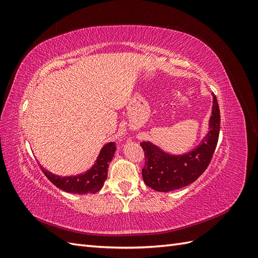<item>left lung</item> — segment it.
I'll return each mask as SVG.
<instances>
[{"instance_id":"8db88e82","label":"left lung","mask_w":258,"mask_h":258,"mask_svg":"<svg viewBox=\"0 0 258 258\" xmlns=\"http://www.w3.org/2000/svg\"><path fill=\"white\" fill-rule=\"evenodd\" d=\"M221 128V115L213 93L212 116L209 131L200 144L183 155H171L151 142H142L145 165L142 169L144 183L154 190L167 192L182 188L205 172L217 145Z\"/></svg>"}]
</instances>
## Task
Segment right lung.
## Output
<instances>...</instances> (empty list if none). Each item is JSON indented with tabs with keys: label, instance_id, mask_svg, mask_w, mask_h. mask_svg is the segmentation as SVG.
<instances>
[{
	"label": "right lung",
	"instance_id": "add662e5",
	"mask_svg": "<svg viewBox=\"0 0 258 258\" xmlns=\"http://www.w3.org/2000/svg\"><path fill=\"white\" fill-rule=\"evenodd\" d=\"M116 151V146L114 142L105 144L98 156V158L87 172L75 175V176H63L54 175L48 170L44 169L41 166V169L49 181L57 186L58 188L64 190L67 192H72L77 195L86 194H96L98 192L105 182L107 177L108 165L114 157V153Z\"/></svg>",
	"mask_w": 258,
	"mask_h": 258
}]
</instances>
